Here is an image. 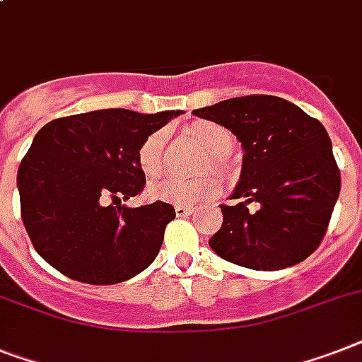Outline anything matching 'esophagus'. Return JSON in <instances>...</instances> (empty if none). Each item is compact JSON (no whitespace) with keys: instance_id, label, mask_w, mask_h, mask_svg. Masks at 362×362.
Instances as JSON below:
<instances>
[{"instance_id":"obj_1","label":"esophagus","mask_w":362,"mask_h":362,"mask_svg":"<svg viewBox=\"0 0 362 362\" xmlns=\"http://www.w3.org/2000/svg\"><path fill=\"white\" fill-rule=\"evenodd\" d=\"M175 211H176V216H178V217H186V216H191V214L195 211V208L184 206V204H176Z\"/></svg>"}]
</instances>
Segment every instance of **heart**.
Instances as JSON below:
<instances>
[{"label": "heart", "mask_w": 362, "mask_h": 362, "mask_svg": "<svg viewBox=\"0 0 362 362\" xmlns=\"http://www.w3.org/2000/svg\"><path fill=\"white\" fill-rule=\"evenodd\" d=\"M191 135L216 158V163H221L232 151L234 139L232 134L221 124L216 122H201L191 128ZM163 145H165V130H154L146 135L137 146V165L146 176H156L163 167ZM221 191V182L216 176L204 178H178V176H163L148 186V193L154 199L165 202H176L184 206H197L210 201Z\"/></svg>", "instance_id": "obj_1"}]
</instances>
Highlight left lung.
Here are the masks:
<instances>
[{"label": "left lung", "instance_id": "8db88e82", "mask_svg": "<svg viewBox=\"0 0 362 362\" xmlns=\"http://www.w3.org/2000/svg\"><path fill=\"white\" fill-rule=\"evenodd\" d=\"M193 115L214 120L243 146L240 182L221 204L223 225L210 238L221 258L251 269L303 262L322 242L340 193V171L322 122L279 96L228 98ZM259 208L248 211V204Z\"/></svg>", "mask_w": 362, "mask_h": 362}]
</instances>
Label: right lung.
<instances>
[{"label":"right lung","mask_w":362,"mask_h":362,"mask_svg":"<svg viewBox=\"0 0 362 362\" xmlns=\"http://www.w3.org/2000/svg\"><path fill=\"white\" fill-rule=\"evenodd\" d=\"M178 115L100 110L38 130L16 182L23 227L49 266L81 283L115 284L154 262L175 208L161 201L128 208L120 201L145 186L135 160L141 141Z\"/></svg>","instance_id":"1"}]
</instances>
